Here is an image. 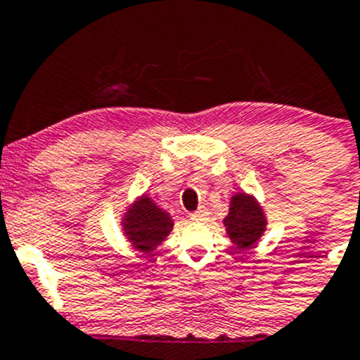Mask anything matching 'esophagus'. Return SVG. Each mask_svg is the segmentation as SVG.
Listing matches in <instances>:
<instances>
[{"label":"esophagus","instance_id":"1","mask_svg":"<svg viewBox=\"0 0 360 360\" xmlns=\"http://www.w3.org/2000/svg\"><path fill=\"white\" fill-rule=\"evenodd\" d=\"M191 219L195 220V222H202V220L208 219V210L202 208V206H201V208L191 213Z\"/></svg>","mask_w":360,"mask_h":360}]
</instances>
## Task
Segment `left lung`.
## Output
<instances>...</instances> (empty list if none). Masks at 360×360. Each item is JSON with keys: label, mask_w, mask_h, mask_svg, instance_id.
Returning a JSON list of instances; mask_svg holds the SVG:
<instances>
[{"label": "left lung", "mask_w": 360, "mask_h": 360, "mask_svg": "<svg viewBox=\"0 0 360 360\" xmlns=\"http://www.w3.org/2000/svg\"><path fill=\"white\" fill-rule=\"evenodd\" d=\"M226 233L240 250L252 248L268 227L266 212L257 198L247 192H234L229 201V212L224 217Z\"/></svg>", "instance_id": "8db88e82"}]
</instances>
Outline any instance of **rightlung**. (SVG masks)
Masks as SVG:
<instances>
[{"instance_id": "right-lung-1", "label": "right lung", "mask_w": 360, "mask_h": 360, "mask_svg": "<svg viewBox=\"0 0 360 360\" xmlns=\"http://www.w3.org/2000/svg\"><path fill=\"white\" fill-rule=\"evenodd\" d=\"M172 215L152 199V195L141 194L126 206L120 219V229L131 247L145 255L158 250L173 231Z\"/></svg>"}]
</instances>
